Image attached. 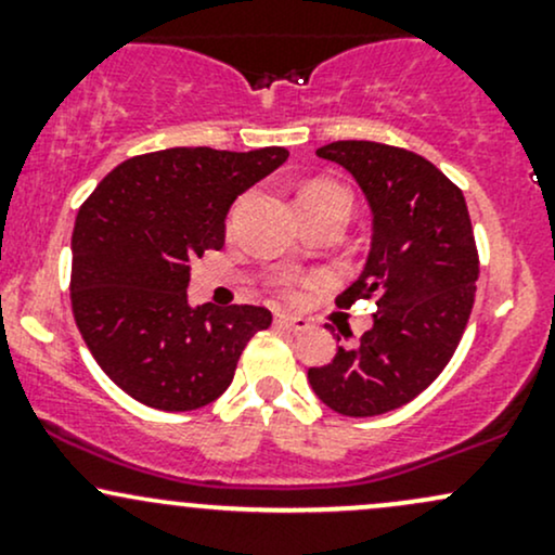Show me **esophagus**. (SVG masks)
I'll list each match as a JSON object with an SVG mask.
<instances>
[{"label": "esophagus", "instance_id": "obj_1", "mask_svg": "<svg viewBox=\"0 0 555 555\" xmlns=\"http://www.w3.org/2000/svg\"><path fill=\"white\" fill-rule=\"evenodd\" d=\"M276 326H282L286 331H295V334H299V331H308L310 323L305 321V318H295V315H276Z\"/></svg>", "mask_w": 555, "mask_h": 555}]
</instances>
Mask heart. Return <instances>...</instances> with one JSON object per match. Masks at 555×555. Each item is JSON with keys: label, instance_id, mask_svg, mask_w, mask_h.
<instances>
[{"label": "heart", "instance_id": "b5f03b06", "mask_svg": "<svg viewBox=\"0 0 555 555\" xmlns=\"http://www.w3.org/2000/svg\"><path fill=\"white\" fill-rule=\"evenodd\" d=\"M308 197H321V201H339V203H344V206H349L347 190L339 188V184H328V182L310 184V188L302 193V197H299V203L308 201ZM240 211H242V203H237V206L229 211L227 229H234V224H237V219H240ZM276 286L282 289V295H295V282H292V279H279Z\"/></svg>", "mask_w": 555, "mask_h": 555}]
</instances>
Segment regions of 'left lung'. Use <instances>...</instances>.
<instances>
[{
	"mask_svg": "<svg viewBox=\"0 0 555 555\" xmlns=\"http://www.w3.org/2000/svg\"><path fill=\"white\" fill-rule=\"evenodd\" d=\"M315 154L347 169L373 211L365 271L336 305L375 299L378 310L360 341L310 367L308 380L339 415L375 417L423 393L460 347L480 276L473 221L462 190L412 151L336 140Z\"/></svg>",
	"mask_w": 555,
	"mask_h": 555,
	"instance_id": "left-lung-1",
	"label": "left lung"
}]
</instances>
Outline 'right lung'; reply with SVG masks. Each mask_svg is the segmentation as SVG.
Wrapping results in <instances>:
<instances>
[{
    "label": "right lung",
    "mask_w": 555,
    "mask_h": 555,
    "mask_svg": "<svg viewBox=\"0 0 555 555\" xmlns=\"http://www.w3.org/2000/svg\"><path fill=\"white\" fill-rule=\"evenodd\" d=\"M289 158L167 149L112 169L73 232L69 299L82 341L109 378L145 406L190 412L232 384L242 349L271 326L258 305L190 308V260L224 247L234 197Z\"/></svg>",
    "instance_id": "right-lung-1"
}]
</instances>
